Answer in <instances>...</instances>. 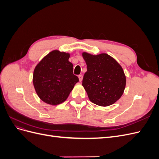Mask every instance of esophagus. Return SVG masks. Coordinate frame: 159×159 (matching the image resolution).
Returning <instances> with one entry per match:
<instances>
[{
  "instance_id": "34e87169",
  "label": "esophagus",
  "mask_w": 159,
  "mask_h": 159,
  "mask_svg": "<svg viewBox=\"0 0 159 159\" xmlns=\"http://www.w3.org/2000/svg\"><path fill=\"white\" fill-rule=\"evenodd\" d=\"M78 78H79L80 81L81 82V81H82V80H83V75H80L78 76Z\"/></svg>"
}]
</instances>
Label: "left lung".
I'll use <instances>...</instances> for the list:
<instances>
[{
    "label": "left lung",
    "mask_w": 159,
    "mask_h": 159,
    "mask_svg": "<svg viewBox=\"0 0 159 159\" xmlns=\"http://www.w3.org/2000/svg\"><path fill=\"white\" fill-rule=\"evenodd\" d=\"M87 65L82 85L91 102L102 107L112 105L123 94L126 76L118 62L105 53L93 55L84 52Z\"/></svg>",
    "instance_id": "obj_1"
}]
</instances>
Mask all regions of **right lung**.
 I'll list each match as a JSON object with an SVG mask.
<instances>
[{
    "label": "right lung",
    "mask_w": 159,
    "mask_h": 159,
    "mask_svg": "<svg viewBox=\"0 0 159 159\" xmlns=\"http://www.w3.org/2000/svg\"><path fill=\"white\" fill-rule=\"evenodd\" d=\"M70 54L54 50L45 56L35 67L33 85L39 98L44 103L56 105L64 102L79 81L73 74Z\"/></svg>",
    "instance_id": "add662e5"
}]
</instances>
